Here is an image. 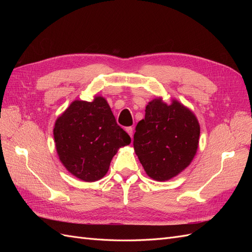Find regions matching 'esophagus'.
Wrapping results in <instances>:
<instances>
[{
  "label": "esophagus",
  "mask_w": 252,
  "mask_h": 252,
  "mask_svg": "<svg viewBox=\"0 0 252 252\" xmlns=\"http://www.w3.org/2000/svg\"><path fill=\"white\" fill-rule=\"evenodd\" d=\"M126 132L130 136H132V134H133V128L132 127H127L126 128Z\"/></svg>",
  "instance_id": "34e87169"
}]
</instances>
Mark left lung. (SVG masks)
Instances as JSON below:
<instances>
[{
	"mask_svg": "<svg viewBox=\"0 0 252 252\" xmlns=\"http://www.w3.org/2000/svg\"><path fill=\"white\" fill-rule=\"evenodd\" d=\"M200 138V124L191 110L161 97L148 103L145 119L135 127L133 147L148 177L170 180L193 159Z\"/></svg>",
	"mask_w": 252,
	"mask_h": 252,
	"instance_id": "obj_1",
	"label": "left lung"
}]
</instances>
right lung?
Listing matches in <instances>:
<instances>
[{
  "label": "right lung",
  "mask_w": 252,
  "mask_h": 252,
  "mask_svg": "<svg viewBox=\"0 0 252 252\" xmlns=\"http://www.w3.org/2000/svg\"><path fill=\"white\" fill-rule=\"evenodd\" d=\"M53 136L60 161L84 182L101 180L113 156L131 142L107 101L98 95L93 102L73 101L57 119Z\"/></svg>",
  "instance_id": "right-lung-1"
}]
</instances>
